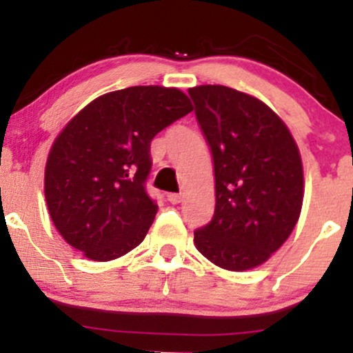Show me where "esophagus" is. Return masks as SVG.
I'll list each match as a JSON object with an SVG mask.
<instances>
[{"label": "esophagus", "instance_id": "34e87169", "mask_svg": "<svg viewBox=\"0 0 353 353\" xmlns=\"http://www.w3.org/2000/svg\"><path fill=\"white\" fill-rule=\"evenodd\" d=\"M168 201L172 202V204H179V202H182V194H177V192L168 194Z\"/></svg>", "mask_w": 353, "mask_h": 353}]
</instances>
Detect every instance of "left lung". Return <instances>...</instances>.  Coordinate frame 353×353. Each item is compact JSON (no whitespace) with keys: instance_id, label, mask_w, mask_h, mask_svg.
Segmentation results:
<instances>
[{"instance_id":"obj_1","label":"left lung","mask_w":353,"mask_h":353,"mask_svg":"<svg viewBox=\"0 0 353 353\" xmlns=\"http://www.w3.org/2000/svg\"><path fill=\"white\" fill-rule=\"evenodd\" d=\"M214 159L216 209L194 244L222 269L249 270L290 236L303 199L301 154L267 104L228 86L189 89Z\"/></svg>"}]
</instances>
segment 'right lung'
Wrapping results in <instances>:
<instances>
[{"label": "right lung", "mask_w": 353, "mask_h": 353, "mask_svg": "<svg viewBox=\"0 0 353 353\" xmlns=\"http://www.w3.org/2000/svg\"><path fill=\"white\" fill-rule=\"evenodd\" d=\"M192 111L176 88L132 86L81 109L52 144L44 196L58 232L98 262L128 254L157 212L145 190L151 141Z\"/></svg>", "instance_id": "right-lung-1"}]
</instances>
